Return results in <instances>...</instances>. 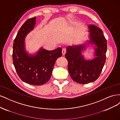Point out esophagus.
Here are the masks:
<instances>
[{"label":"esophagus","mask_w":120,"mask_h":120,"mask_svg":"<svg viewBox=\"0 0 120 120\" xmlns=\"http://www.w3.org/2000/svg\"><path fill=\"white\" fill-rule=\"evenodd\" d=\"M66 50L65 49H63V50H62V53H63V55H64L65 53H66Z\"/></svg>","instance_id":"34e87169"}]
</instances>
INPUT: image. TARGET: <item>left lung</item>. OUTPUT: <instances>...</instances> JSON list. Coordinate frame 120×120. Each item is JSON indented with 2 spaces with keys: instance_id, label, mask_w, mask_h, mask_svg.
<instances>
[{
  "instance_id": "obj_1",
  "label": "left lung",
  "mask_w": 120,
  "mask_h": 120,
  "mask_svg": "<svg viewBox=\"0 0 120 120\" xmlns=\"http://www.w3.org/2000/svg\"><path fill=\"white\" fill-rule=\"evenodd\" d=\"M88 27L89 39L82 44L67 46L65 54L71 77L81 84L95 81L99 77L106 59L107 43L103 31L94 24ZM88 47L94 50L92 59H86L83 54Z\"/></svg>"
}]
</instances>
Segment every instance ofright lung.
I'll return each mask as SVG.
<instances>
[{"instance_id": "1", "label": "right lung", "mask_w": 120, "mask_h": 120, "mask_svg": "<svg viewBox=\"0 0 120 120\" xmlns=\"http://www.w3.org/2000/svg\"><path fill=\"white\" fill-rule=\"evenodd\" d=\"M36 17L25 21L14 40L12 59L14 66L21 79L32 85H42L51 77L56 60L62 55V49L48 50L42 47L30 53L26 50L25 38L34 30Z\"/></svg>"}]
</instances>
